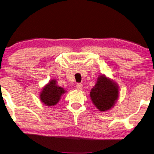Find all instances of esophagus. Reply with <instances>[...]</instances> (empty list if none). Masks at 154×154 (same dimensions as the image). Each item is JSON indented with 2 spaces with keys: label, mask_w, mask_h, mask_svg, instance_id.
Wrapping results in <instances>:
<instances>
[{
  "label": "esophagus",
  "mask_w": 154,
  "mask_h": 154,
  "mask_svg": "<svg viewBox=\"0 0 154 154\" xmlns=\"http://www.w3.org/2000/svg\"><path fill=\"white\" fill-rule=\"evenodd\" d=\"M76 87H77V89H79V90H82V89H83V85H82V83H77Z\"/></svg>",
  "instance_id": "obj_1"
}]
</instances>
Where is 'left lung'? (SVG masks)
Segmentation results:
<instances>
[{
  "instance_id": "1",
  "label": "left lung",
  "mask_w": 154,
  "mask_h": 154,
  "mask_svg": "<svg viewBox=\"0 0 154 154\" xmlns=\"http://www.w3.org/2000/svg\"><path fill=\"white\" fill-rule=\"evenodd\" d=\"M119 86L104 75H100L94 88L91 89L90 97L95 106L100 111L110 110L118 100Z\"/></svg>"
}]
</instances>
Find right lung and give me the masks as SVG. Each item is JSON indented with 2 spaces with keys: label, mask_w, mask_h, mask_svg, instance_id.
Instances as JSON below:
<instances>
[{
  "label": "right lung",
  "mask_w": 154,
  "mask_h": 154,
  "mask_svg": "<svg viewBox=\"0 0 154 154\" xmlns=\"http://www.w3.org/2000/svg\"><path fill=\"white\" fill-rule=\"evenodd\" d=\"M65 92L64 88L57 85L56 79H52L43 88L40 94V98L46 106H53L59 102L61 96Z\"/></svg>",
  "instance_id": "right-lung-1"
}]
</instances>
